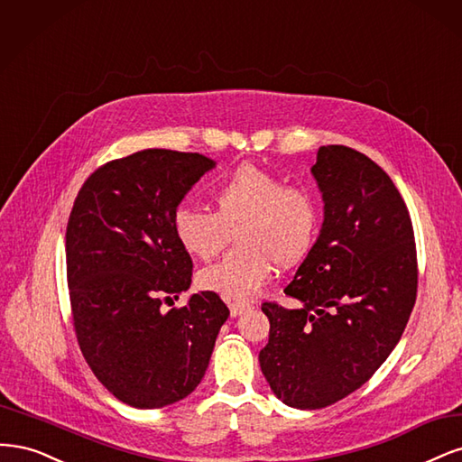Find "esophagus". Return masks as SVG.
<instances>
[{
  "mask_svg": "<svg viewBox=\"0 0 462 462\" xmlns=\"http://www.w3.org/2000/svg\"><path fill=\"white\" fill-rule=\"evenodd\" d=\"M228 307H230V315H232V317H240L244 310L249 309L247 303H230Z\"/></svg>",
  "mask_w": 462,
  "mask_h": 462,
  "instance_id": "1",
  "label": "esophagus"
}]
</instances>
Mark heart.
Returning <instances> with one entry per match:
<instances>
[{
    "label": "heart",
    "mask_w": 462,
    "mask_h": 462,
    "mask_svg": "<svg viewBox=\"0 0 462 462\" xmlns=\"http://www.w3.org/2000/svg\"><path fill=\"white\" fill-rule=\"evenodd\" d=\"M209 196L215 211L180 205L172 215L174 240L193 259L215 257L236 232L237 247L198 274L207 291L247 301L271 280L274 264L297 266L317 240V196L274 172L242 165L218 178Z\"/></svg>",
    "instance_id": "heart-1"
}]
</instances>
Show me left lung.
Here are the masks:
<instances>
[{"label": "left lung", "mask_w": 462, "mask_h": 462, "mask_svg": "<svg viewBox=\"0 0 462 462\" xmlns=\"http://www.w3.org/2000/svg\"><path fill=\"white\" fill-rule=\"evenodd\" d=\"M310 172L324 222L284 290L301 307H261L271 322L261 370L295 409L328 407L368 382L401 339L419 284L412 222L392 178L346 145H322Z\"/></svg>", "instance_id": "1"}]
</instances>
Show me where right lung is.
Masks as SVG:
<instances>
[{
	"label": "right lung",
	"mask_w": 462,
	"mask_h": 462,
	"mask_svg": "<svg viewBox=\"0 0 462 462\" xmlns=\"http://www.w3.org/2000/svg\"><path fill=\"white\" fill-rule=\"evenodd\" d=\"M215 161L143 150L99 167L67 225L74 332L96 378L123 403L161 409L198 388L230 310L213 291L162 312L191 284L172 215Z\"/></svg>",
	"instance_id": "1"
}]
</instances>
